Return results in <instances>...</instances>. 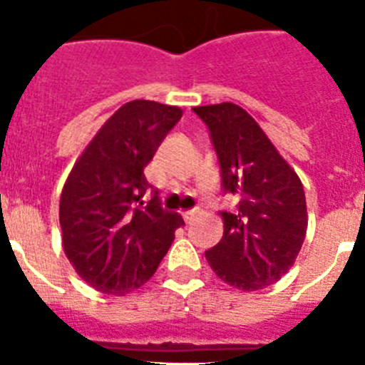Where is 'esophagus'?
<instances>
[{
    "mask_svg": "<svg viewBox=\"0 0 365 365\" xmlns=\"http://www.w3.org/2000/svg\"><path fill=\"white\" fill-rule=\"evenodd\" d=\"M195 215H197V208H193V210L185 212V214H182V219H185L186 225H190V222L193 221V217H195Z\"/></svg>",
    "mask_w": 365,
    "mask_h": 365,
    "instance_id": "obj_1",
    "label": "esophagus"
}]
</instances>
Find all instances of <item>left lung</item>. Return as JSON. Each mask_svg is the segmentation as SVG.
Wrapping results in <instances>:
<instances>
[{"instance_id": "8db88e82", "label": "left lung", "mask_w": 365, "mask_h": 365, "mask_svg": "<svg viewBox=\"0 0 365 365\" xmlns=\"http://www.w3.org/2000/svg\"><path fill=\"white\" fill-rule=\"evenodd\" d=\"M193 113L208 128L222 192L234 197V208L221 212V241L205 252L208 265L241 291L272 285L291 269L305 240L302 180L243 108L222 102Z\"/></svg>"}]
</instances>
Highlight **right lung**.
<instances>
[{"label":"right lung","mask_w":365,"mask_h":365,"mask_svg":"<svg viewBox=\"0 0 365 365\" xmlns=\"http://www.w3.org/2000/svg\"><path fill=\"white\" fill-rule=\"evenodd\" d=\"M182 111L151 100L122 106L71 170L60 197L67 259L106 294H124L151 278L182 219L163 208L144 168ZM152 199L143 202L145 192Z\"/></svg>","instance_id":"right-lung-1"}]
</instances>
